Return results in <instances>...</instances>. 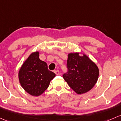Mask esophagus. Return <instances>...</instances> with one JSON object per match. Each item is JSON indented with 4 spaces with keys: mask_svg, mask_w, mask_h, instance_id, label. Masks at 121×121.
I'll use <instances>...</instances> for the list:
<instances>
[{
    "mask_svg": "<svg viewBox=\"0 0 121 121\" xmlns=\"http://www.w3.org/2000/svg\"><path fill=\"white\" fill-rule=\"evenodd\" d=\"M54 73L57 75H58L60 74V72L58 70H55L54 71Z\"/></svg>",
    "mask_w": 121,
    "mask_h": 121,
    "instance_id": "obj_1",
    "label": "esophagus"
}]
</instances>
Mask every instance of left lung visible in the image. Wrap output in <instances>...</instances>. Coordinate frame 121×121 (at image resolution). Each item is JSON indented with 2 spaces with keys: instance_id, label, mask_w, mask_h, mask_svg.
<instances>
[{
  "instance_id": "left-lung-1",
  "label": "left lung",
  "mask_w": 121,
  "mask_h": 121,
  "mask_svg": "<svg viewBox=\"0 0 121 121\" xmlns=\"http://www.w3.org/2000/svg\"><path fill=\"white\" fill-rule=\"evenodd\" d=\"M67 65L68 72L63 75V78L76 93H87L97 83L99 68L85 53H68Z\"/></svg>"
}]
</instances>
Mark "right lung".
Listing matches in <instances>:
<instances>
[{
	"label": "right lung",
	"mask_w": 121,
	"mask_h": 121,
	"mask_svg": "<svg viewBox=\"0 0 121 121\" xmlns=\"http://www.w3.org/2000/svg\"><path fill=\"white\" fill-rule=\"evenodd\" d=\"M39 52L32 53L18 71V79L24 91L33 96H39L48 89L56 77L49 71L48 65L39 58Z\"/></svg>",
	"instance_id": "right-lung-1"
}]
</instances>
